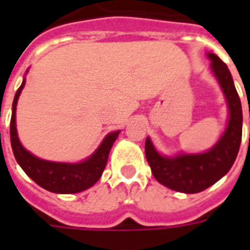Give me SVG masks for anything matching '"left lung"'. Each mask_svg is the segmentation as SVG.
<instances>
[{
	"instance_id": "8db88e82",
	"label": "left lung",
	"mask_w": 250,
	"mask_h": 250,
	"mask_svg": "<svg viewBox=\"0 0 250 250\" xmlns=\"http://www.w3.org/2000/svg\"><path fill=\"white\" fill-rule=\"evenodd\" d=\"M206 56L229 107V121L219 140L204 153H179L172 157L161 154L150 137L145 140V156L157 182L183 193L202 192L223 178L236 160L241 143L243 110L231 72L214 53Z\"/></svg>"
}]
</instances>
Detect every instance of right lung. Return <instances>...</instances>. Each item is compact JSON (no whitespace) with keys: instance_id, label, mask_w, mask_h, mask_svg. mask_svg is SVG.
Listing matches in <instances>:
<instances>
[{"instance_id":"obj_1","label":"right lung","mask_w":250,"mask_h":250,"mask_svg":"<svg viewBox=\"0 0 250 250\" xmlns=\"http://www.w3.org/2000/svg\"><path fill=\"white\" fill-rule=\"evenodd\" d=\"M27 72L28 70L25 71V74ZM24 85L25 78L14 97L13 114H11V121H10L11 148H13L14 157L19 166L36 184L53 193H78L94 186L105 170L109 153L121 131L107 133L100 146L86 160L78 164L53 162V161H46L33 156L32 153L28 152L21 145L17 131V118H15L17 105Z\"/></svg>"}]
</instances>
